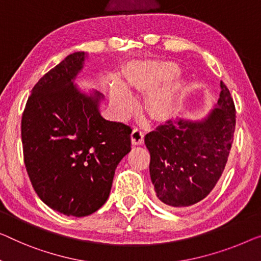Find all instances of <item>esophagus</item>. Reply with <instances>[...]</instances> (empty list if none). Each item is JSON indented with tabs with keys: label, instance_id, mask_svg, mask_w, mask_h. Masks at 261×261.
<instances>
[{
	"label": "esophagus",
	"instance_id": "esophagus-1",
	"mask_svg": "<svg viewBox=\"0 0 261 261\" xmlns=\"http://www.w3.org/2000/svg\"><path fill=\"white\" fill-rule=\"evenodd\" d=\"M131 141L134 145H142L144 143V132L138 127H136L131 134Z\"/></svg>",
	"mask_w": 261,
	"mask_h": 261
}]
</instances>
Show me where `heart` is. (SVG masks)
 I'll return each instance as SVG.
<instances>
[{"label":"heart","mask_w":261,"mask_h":261,"mask_svg":"<svg viewBox=\"0 0 261 261\" xmlns=\"http://www.w3.org/2000/svg\"><path fill=\"white\" fill-rule=\"evenodd\" d=\"M179 72V65L174 62H142L129 69L126 72V82L130 87L139 90H152L161 84L169 82L161 88L156 87L158 89L151 92L149 97L151 111L154 116L162 117L171 114L176 109L180 93L184 90V81L174 80ZM111 97L115 106L122 112L129 111L134 106V97L131 92L118 79H115L111 84Z\"/></svg>","instance_id":"obj_1"}]
</instances>
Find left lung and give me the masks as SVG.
Instances as JSON below:
<instances>
[{
    "label": "left lung",
    "mask_w": 261,
    "mask_h": 261,
    "mask_svg": "<svg viewBox=\"0 0 261 261\" xmlns=\"http://www.w3.org/2000/svg\"><path fill=\"white\" fill-rule=\"evenodd\" d=\"M220 89L206 117L169 119L144 139L155 196L170 208L203 200L223 174L236 129V108L223 82Z\"/></svg>",
    "instance_id": "1"
}]
</instances>
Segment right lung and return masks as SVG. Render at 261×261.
I'll return each mask as SVG.
<instances>
[{
  "instance_id": "right-lung-1",
  "label": "right lung",
  "mask_w": 261,
  "mask_h": 261,
  "mask_svg": "<svg viewBox=\"0 0 261 261\" xmlns=\"http://www.w3.org/2000/svg\"><path fill=\"white\" fill-rule=\"evenodd\" d=\"M87 54H70L35 84L22 115L24 164L44 204L85 217L108 200L118 163L131 150L130 126L104 119V97L73 83Z\"/></svg>"
}]
</instances>
